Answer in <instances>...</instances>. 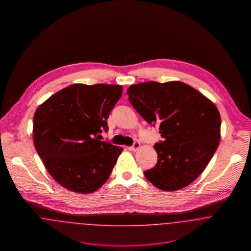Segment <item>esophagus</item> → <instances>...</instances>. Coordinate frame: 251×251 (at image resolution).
<instances>
[{"label": "esophagus", "mask_w": 251, "mask_h": 251, "mask_svg": "<svg viewBox=\"0 0 251 251\" xmlns=\"http://www.w3.org/2000/svg\"><path fill=\"white\" fill-rule=\"evenodd\" d=\"M139 148H140V143L139 142H134L130 149H131V151H136Z\"/></svg>", "instance_id": "esophagus-1"}]
</instances>
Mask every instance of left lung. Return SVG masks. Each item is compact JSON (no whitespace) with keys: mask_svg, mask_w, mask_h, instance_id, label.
I'll return each instance as SVG.
<instances>
[{"mask_svg":"<svg viewBox=\"0 0 251 251\" xmlns=\"http://www.w3.org/2000/svg\"><path fill=\"white\" fill-rule=\"evenodd\" d=\"M129 101L163 141L154 145L158 161L144 172L157 188L176 191L197 179L220 140V115L215 104L188 84L147 82L132 84Z\"/></svg>","mask_w":251,"mask_h":251,"instance_id":"1","label":"left lung"}]
</instances>
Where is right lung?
<instances>
[{
  "label": "right lung",
  "mask_w": 251,
  "mask_h": 251,
  "mask_svg": "<svg viewBox=\"0 0 251 251\" xmlns=\"http://www.w3.org/2000/svg\"><path fill=\"white\" fill-rule=\"evenodd\" d=\"M121 95L119 84H72L36 109L35 148L63 187L89 194L107 180L123 149L99 137Z\"/></svg>",
  "instance_id": "right-lung-1"
}]
</instances>
